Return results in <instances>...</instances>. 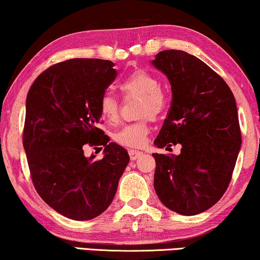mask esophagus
Returning a JSON list of instances; mask_svg holds the SVG:
<instances>
[{"label": "esophagus", "mask_w": 260, "mask_h": 260, "mask_svg": "<svg viewBox=\"0 0 260 260\" xmlns=\"http://www.w3.org/2000/svg\"><path fill=\"white\" fill-rule=\"evenodd\" d=\"M142 154H143V152L138 151V150H134V149H130V150H129V155H130V158L131 159L138 158Z\"/></svg>", "instance_id": "obj_1"}]
</instances>
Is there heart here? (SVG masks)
<instances>
[{"mask_svg":"<svg viewBox=\"0 0 260 260\" xmlns=\"http://www.w3.org/2000/svg\"><path fill=\"white\" fill-rule=\"evenodd\" d=\"M159 80L145 70H136L118 84L119 91L125 98H141L138 104V117L159 119L167 109V97L159 87ZM99 113L109 123L119 119V102L112 94L105 93L99 101ZM150 127L148 118L126 124L112 135L117 144L126 148H140L147 142Z\"/></svg>","mask_w":260,"mask_h":260,"instance_id":"obj_1","label":"heart"}]
</instances>
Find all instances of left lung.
I'll use <instances>...</instances> for the list:
<instances>
[{
	"mask_svg": "<svg viewBox=\"0 0 260 260\" xmlns=\"http://www.w3.org/2000/svg\"><path fill=\"white\" fill-rule=\"evenodd\" d=\"M152 65L168 77L173 99L158 148L181 144L180 155L152 154L154 188L167 208L195 215L215 205L229 188L241 145L234 95L226 81L197 56L159 52Z\"/></svg>",
	"mask_w": 260,
	"mask_h": 260,
	"instance_id": "obj_1",
	"label": "left lung"
}]
</instances>
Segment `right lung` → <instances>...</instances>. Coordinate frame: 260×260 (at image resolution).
I'll return each instance as SVG.
<instances>
[{
	"label": "right lung",
	"instance_id": "1",
	"mask_svg": "<svg viewBox=\"0 0 260 260\" xmlns=\"http://www.w3.org/2000/svg\"><path fill=\"white\" fill-rule=\"evenodd\" d=\"M113 66L102 59L58 62L27 94L22 142L31 182L46 204L72 220H91L109 207L130 159L99 129V101L116 79ZM87 146H103L105 157L86 158Z\"/></svg>",
	"mask_w": 260,
	"mask_h": 260
}]
</instances>
